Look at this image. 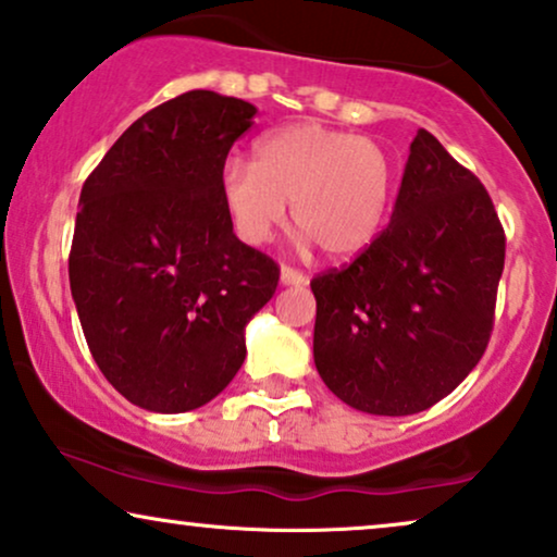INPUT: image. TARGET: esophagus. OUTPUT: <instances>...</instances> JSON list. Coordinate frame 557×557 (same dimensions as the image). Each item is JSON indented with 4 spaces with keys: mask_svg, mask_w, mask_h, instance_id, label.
I'll list each match as a JSON object with an SVG mask.
<instances>
[{
    "mask_svg": "<svg viewBox=\"0 0 557 557\" xmlns=\"http://www.w3.org/2000/svg\"><path fill=\"white\" fill-rule=\"evenodd\" d=\"M278 278H281V286H305L307 284V276H301L299 271L288 269V265H281Z\"/></svg>",
    "mask_w": 557,
    "mask_h": 557,
    "instance_id": "esophagus-1",
    "label": "esophagus"
}]
</instances>
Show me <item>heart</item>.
Returning <instances> with one entry per match:
<instances>
[{
  "label": "heart",
  "mask_w": 557,
  "mask_h": 557,
  "mask_svg": "<svg viewBox=\"0 0 557 557\" xmlns=\"http://www.w3.org/2000/svg\"><path fill=\"white\" fill-rule=\"evenodd\" d=\"M392 194L384 150L366 137L317 122L273 129L256 143L252 165L230 158L220 169V199L248 245L271 240L292 201L305 243L324 256L352 258L379 235Z\"/></svg>",
  "instance_id": "b5f03b06"
}]
</instances>
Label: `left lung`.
Instances as JSON below:
<instances>
[{
	"mask_svg": "<svg viewBox=\"0 0 557 557\" xmlns=\"http://www.w3.org/2000/svg\"><path fill=\"white\" fill-rule=\"evenodd\" d=\"M502 271L488 191L420 129L388 227L348 269L312 281L317 373L368 414L430 409L486 350Z\"/></svg>",
	"mask_w": 557,
	"mask_h": 557,
	"instance_id": "8db88e82",
	"label": "left lung"
}]
</instances>
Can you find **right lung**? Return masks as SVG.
Here are the masks:
<instances>
[{"label": "right lung", "mask_w": 557, "mask_h": 557, "mask_svg": "<svg viewBox=\"0 0 557 557\" xmlns=\"http://www.w3.org/2000/svg\"><path fill=\"white\" fill-rule=\"evenodd\" d=\"M256 107L186 91L135 120L78 197L71 296L94 360L135 407H205L245 360L278 265L240 243L220 169Z\"/></svg>", "instance_id": "right-lung-1"}]
</instances>
